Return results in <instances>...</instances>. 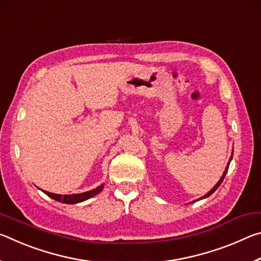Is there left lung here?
Listing matches in <instances>:
<instances>
[{
  "label": "left lung",
  "instance_id": "8db88e82",
  "mask_svg": "<svg viewBox=\"0 0 261 261\" xmlns=\"http://www.w3.org/2000/svg\"><path fill=\"white\" fill-rule=\"evenodd\" d=\"M231 159H232V154H231V156H230V159H229V162H228V166L226 167V170H224V171H223V175H222V176H221V178H220V180H219V182H218V183H216V184L214 185V188H213V189H212L210 192H207V193L205 194V196H204V197H201V198H200V199H204V198H207V197H210V196H211V194H212V193H213V192L215 191V190H216V189H218V188L220 187V185H221V183H222V182H223V178H224V176H226V174H227V171H228V168H229V165H230V161H231ZM200 199H198V200H200ZM196 201H197V200H196Z\"/></svg>",
  "mask_w": 261,
  "mask_h": 261
}]
</instances>
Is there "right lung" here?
Wrapping results in <instances>:
<instances>
[{
	"mask_svg": "<svg viewBox=\"0 0 261 261\" xmlns=\"http://www.w3.org/2000/svg\"><path fill=\"white\" fill-rule=\"evenodd\" d=\"M102 189H103V184L99 185L98 188L91 190V191L77 193V194H56V193L43 191V190L42 191L45 192L48 197L53 198V199L56 201L63 202V204H77V202H82L84 200H87V199H90V198L96 196V194L102 191Z\"/></svg>",
	"mask_w": 261,
	"mask_h": 261,
	"instance_id": "obj_1",
	"label": "right lung"
}]
</instances>
